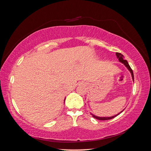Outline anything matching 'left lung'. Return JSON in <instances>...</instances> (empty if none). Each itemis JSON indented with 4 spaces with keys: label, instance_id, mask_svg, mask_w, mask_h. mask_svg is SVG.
<instances>
[{
    "label": "left lung",
    "instance_id": "1",
    "mask_svg": "<svg viewBox=\"0 0 151 151\" xmlns=\"http://www.w3.org/2000/svg\"><path fill=\"white\" fill-rule=\"evenodd\" d=\"M116 57H117V58H118V60H119V62H121L122 63H123V64L127 68V69L130 71V72L131 73V75H132V80H133V81L134 82V77L133 71H132L131 67H130V65H129V63H128V62L125 59L124 56H123V55L121 54L120 53H118V52L116 53ZM124 109H123L122 111H120V113H118V114H116V115H114V116H109V117H102V116L101 117V116H96V115H93V114H92V113H91V114L93 115V116L94 118H96V119H97V120H107L112 119V118H115V116H118V115H120V114L123 110H124Z\"/></svg>",
    "mask_w": 151,
    "mask_h": 151
}]
</instances>
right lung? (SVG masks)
<instances>
[{"label": "right lung", "instance_id": "obj_1", "mask_svg": "<svg viewBox=\"0 0 151 151\" xmlns=\"http://www.w3.org/2000/svg\"><path fill=\"white\" fill-rule=\"evenodd\" d=\"M64 101H65V100H64Z\"/></svg>", "mask_w": 151, "mask_h": 151}]
</instances>
